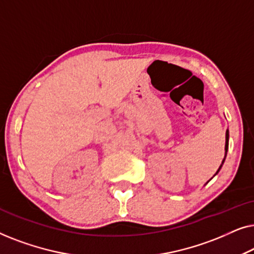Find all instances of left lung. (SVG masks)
I'll return each instance as SVG.
<instances>
[{"instance_id": "1", "label": "left lung", "mask_w": 254, "mask_h": 254, "mask_svg": "<svg viewBox=\"0 0 254 254\" xmlns=\"http://www.w3.org/2000/svg\"><path fill=\"white\" fill-rule=\"evenodd\" d=\"M228 148H229V130H227V133H225V156H224L223 161H222V164H221V166H220V169L217 170V172L220 171L221 168H222V165H223V163H224V161H225V157H227V152H228ZM217 172H216V173H217Z\"/></svg>"}]
</instances>
